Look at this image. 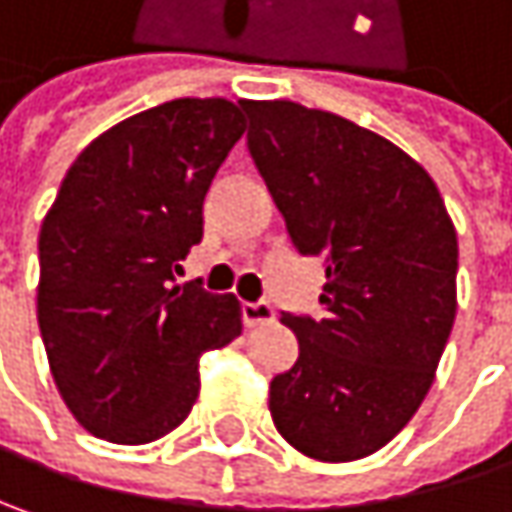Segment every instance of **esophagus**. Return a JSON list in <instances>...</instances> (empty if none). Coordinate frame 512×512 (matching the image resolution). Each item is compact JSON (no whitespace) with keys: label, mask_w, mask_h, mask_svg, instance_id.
I'll return each mask as SVG.
<instances>
[{"label":"esophagus","mask_w":512,"mask_h":512,"mask_svg":"<svg viewBox=\"0 0 512 512\" xmlns=\"http://www.w3.org/2000/svg\"><path fill=\"white\" fill-rule=\"evenodd\" d=\"M272 319H275V310H272V304L269 302L243 304V322H246L249 328H255V325H266V322H272Z\"/></svg>","instance_id":"esophagus-1"}]
</instances>
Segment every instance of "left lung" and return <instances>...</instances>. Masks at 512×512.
I'll return each mask as SVG.
<instances>
[{
	"label": "left lung",
	"instance_id": "1",
	"mask_svg": "<svg viewBox=\"0 0 512 512\" xmlns=\"http://www.w3.org/2000/svg\"><path fill=\"white\" fill-rule=\"evenodd\" d=\"M293 246L325 257L322 319L281 313L299 360L269 384L278 434L322 463L375 454L434 384L457 313V231L387 137L299 102H243Z\"/></svg>",
	"mask_w": 512,
	"mask_h": 512
}]
</instances>
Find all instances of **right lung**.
<instances>
[{
	"instance_id": "add662e5",
	"label": "right lung",
	"mask_w": 512,
	"mask_h": 512,
	"mask_svg": "<svg viewBox=\"0 0 512 512\" xmlns=\"http://www.w3.org/2000/svg\"><path fill=\"white\" fill-rule=\"evenodd\" d=\"M243 131L228 99H172L99 134L61 181L37 240V322L55 387L93 437L143 445L178 428L202 354L243 331L234 293L172 284Z\"/></svg>"
}]
</instances>
